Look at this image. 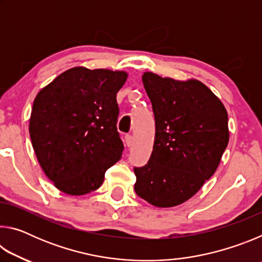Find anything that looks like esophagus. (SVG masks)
I'll use <instances>...</instances> for the list:
<instances>
[{
    "instance_id": "1",
    "label": "esophagus",
    "mask_w": 262,
    "mask_h": 262,
    "mask_svg": "<svg viewBox=\"0 0 262 262\" xmlns=\"http://www.w3.org/2000/svg\"><path fill=\"white\" fill-rule=\"evenodd\" d=\"M133 136L132 135H126L125 136V141H126V144H127V147H132V144H133Z\"/></svg>"
}]
</instances>
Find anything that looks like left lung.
<instances>
[{
	"label": "left lung",
	"instance_id": "1",
	"mask_svg": "<svg viewBox=\"0 0 262 262\" xmlns=\"http://www.w3.org/2000/svg\"><path fill=\"white\" fill-rule=\"evenodd\" d=\"M152 104L156 134L147 165L135 167V192L159 208L179 206L215 173L229 143L228 112L195 78L142 76Z\"/></svg>",
	"mask_w": 262,
	"mask_h": 262
}]
</instances>
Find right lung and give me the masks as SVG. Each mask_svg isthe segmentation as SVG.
<instances>
[{
  "label": "right lung",
  "instance_id": "obj_1",
  "mask_svg": "<svg viewBox=\"0 0 262 262\" xmlns=\"http://www.w3.org/2000/svg\"><path fill=\"white\" fill-rule=\"evenodd\" d=\"M127 77L122 70L74 67L35 96L31 142L42 171L61 192H94L121 158L117 94Z\"/></svg>",
  "mask_w": 262,
  "mask_h": 262
}]
</instances>
